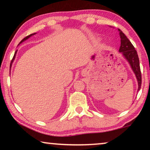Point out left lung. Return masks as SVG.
<instances>
[{
	"mask_svg": "<svg viewBox=\"0 0 150 150\" xmlns=\"http://www.w3.org/2000/svg\"><path fill=\"white\" fill-rule=\"evenodd\" d=\"M120 32V36L121 38V45L119 52L122 54L125 59L128 61L132 68L133 72L134 73L135 76L138 82V90L139 91L141 86V72L140 69V63L138 54L134 47L133 46L132 43L127 38L125 34L120 29H118Z\"/></svg>",
	"mask_w": 150,
	"mask_h": 150,
	"instance_id": "obj_1",
	"label": "left lung"
}]
</instances>
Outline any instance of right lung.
Wrapping results in <instances>:
<instances>
[{
	"mask_svg": "<svg viewBox=\"0 0 150 150\" xmlns=\"http://www.w3.org/2000/svg\"><path fill=\"white\" fill-rule=\"evenodd\" d=\"M35 34H36V33H35L30 34V35H28V36H26V38H24L23 39V40H22L21 41V42H20V44H21V43H22V42H24V41H26V40H28V38H30V37H31V36H33V35H35ZM19 44H18V45H19ZM17 51H18V50H16V51L15 54H14L13 58V59H12V61H11V64H10V69H11V65H12V63H13V60H14V59H15V57H16V53H17Z\"/></svg>",
	"mask_w": 150,
	"mask_h": 150,
	"instance_id": "add662e5",
	"label": "right lung"
}]
</instances>
